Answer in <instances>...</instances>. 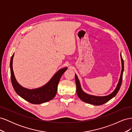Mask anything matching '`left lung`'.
I'll use <instances>...</instances> for the list:
<instances>
[{
    "label": "left lung",
    "instance_id": "obj_1",
    "mask_svg": "<svg viewBox=\"0 0 132 132\" xmlns=\"http://www.w3.org/2000/svg\"><path fill=\"white\" fill-rule=\"evenodd\" d=\"M121 61H122V71L121 74L120 76V78H119V80L118 83V85L116 87V88L115 89L113 93H112L111 94L105 96H93L88 95L84 92L81 88L80 84V82L79 81V79L77 77V75L75 74V82H76V86H77V93L78 96V97L80 98L81 100L84 102H86L87 103H90L91 105H101L104 104L105 103L109 101L111 98H112L113 97H114L118 91L120 89L122 81V78H123V73L124 70V62L123 58L122 57V55L121 54Z\"/></svg>",
    "mask_w": 132,
    "mask_h": 132
}]
</instances>
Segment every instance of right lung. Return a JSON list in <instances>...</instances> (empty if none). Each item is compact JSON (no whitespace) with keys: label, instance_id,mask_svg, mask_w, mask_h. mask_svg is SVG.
<instances>
[{"label":"right lung","instance_id":"add662e5","mask_svg":"<svg viewBox=\"0 0 132 132\" xmlns=\"http://www.w3.org/2000/svg\"><path fill=\"white\" fill-rule=\"evenodd\" d=\"M14 53L10 60V74L11 83L16 93L20 96L33 104H40L52 100L56 95L57 87L62 75L67 69L65 67L59 70L45 85L35 89H28L21 86L16 80L13 69V59Z\"/></svg>","mask_w":132,"mask_h":132}]
</instances>
